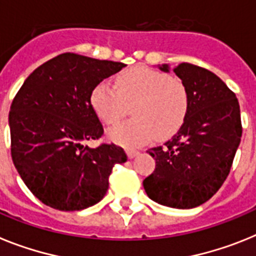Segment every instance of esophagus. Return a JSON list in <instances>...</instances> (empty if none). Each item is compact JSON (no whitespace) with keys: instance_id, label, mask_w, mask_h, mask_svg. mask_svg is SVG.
Returning a JSON list of instances; mask_svg holds the SVG:
<instances>
[{"instance_id":"34e87169","label":"esophagus","mask_w":256,"mask_h":256,"mask_svg":"<svg viewBox=\"0 0 256 256\" xmlns=\"http://www.w3.org/2000/svg\"><path fill=\"white\" fill-rule=\"evenodd\" d=\"M126 153H128V158H134V157H136V156L139 154V150H126Z\"/></svg>"}]
</instances>
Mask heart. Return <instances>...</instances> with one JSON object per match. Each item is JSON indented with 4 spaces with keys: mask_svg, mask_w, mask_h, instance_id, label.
<instances>
[{
    "mask_svg": "<svg viewBox=\"0 0 256 256\" xmlns=\"http://www.w3.org/2000/svg\"><path fill=\"white\" fill-rule=\"evenodd\" d=\"M90 103L106 125H116L132 106L134 118L110 130V138L126 146H138L157 138L172 136L186 121L188 88L180 80L146 66H132L116 78L95 85Z\"/></svg>",
    "mask_w": 256,
    "mask_h": 256,
    "instance_id": "heart-1",
    "label": "heart"
}]
</instances>
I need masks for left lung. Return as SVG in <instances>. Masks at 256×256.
Returning a JSON list of instances; mask_svg holds the SVG:
<instances>
[{"mask_svg": "<svg viewBox=\"0 0 256 256\" xmlns=\"http://www.w3.org/2000/svg\"><path fill=\"white\" fill-rule=\"evenodd\" d=\"M168 72V64L158 66ZM175 74L188 88L190 108L176 134L146 152L156 168L143 182L150 200L174 208H193L219 190L241 142L240 104L216 74L182 63Z\"/></svg>", "mask_w": 256, "mask_h": 256, "instance_id": "1", "label": "left lung"}]
</instances>
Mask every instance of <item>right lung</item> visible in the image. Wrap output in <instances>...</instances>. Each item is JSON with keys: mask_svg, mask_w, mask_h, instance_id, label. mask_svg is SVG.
Returning <instances> with one entry per match:
<instances>
[{"mask_svg": "<svg viewBox=\"0 0 256 256\" xmlns=\"http://www.w3.org/2000/svg\"><path fill=\"white\" fill-rule=\"evenodd\" d=\"M124 66L66 52L33 70L15 95L8 113L11 157L42 204L60 211L95 205L108 190L113 166L128 160L113 143L86 146L104 132L91 91Z\"/></svg>", "mask_w": 256, "mask_h": 256, "instance_id": "obj_1", "label": "right lung"}]
</instances>
